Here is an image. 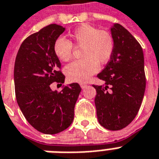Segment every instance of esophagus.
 <instances>
[{"label":"esophagus","mask_w":159,"mask_h":159,"mask_svg":"<svg viewBox=\"0 0 159 159\" xmlns=\"http://www.w3.org/2000/svg\"><path fill=\"white\" fill-rule=\"evenodd\" d=\"M80 86H81V87L82 89H84V88H86L87 86V83H86V82H82V83H80Z\"/></svg>","instance_id":"esophagus-1"}]
</instances>
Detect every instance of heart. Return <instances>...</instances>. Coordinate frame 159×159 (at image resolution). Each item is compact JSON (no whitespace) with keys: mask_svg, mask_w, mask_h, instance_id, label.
I'll return each instance as SVG.
<instances>
[{"mask_svg":"<svg viewBox=\"0 0 159 159\" xmlns=\"http://www.w3.org/2000/svg\"><path fill=\"white\" fill-rule=\"evenodd\" d=\"M70 37L71 41L57 39L53 51L58 59L67 62L72 58L73 46L82 48V59L68 65L65 73L72 82H85L97 72L98 65H105L110 61L114 52V39L107 30H99L89 24H82L76 28Z\"/></svg>","mask_w":159,"mask_h":159,"instance_id":"heart-1","label":"heart"}]
</instances>
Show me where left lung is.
Returning <instances> with one entry per match:
<instances>
[{
	"instance_id": "obj_1",
	"label": "left lung",
	"mask_w": 159,
	"mask_h": 159,
	"mask_svg": "<svg viewBox=\"0 0 159 159\" xmlns=\"http://www.w3.org/2000/svg\"><path fill=\"white\" fill-rule=\"evenodd\" d=\"M115 41L112 57L97 75L104 84L93 85L98 122L105 129L116 131L134 120L145 90L144 55L138 41L120 24L111 29Z\"/></svg>"
}]
</instances>
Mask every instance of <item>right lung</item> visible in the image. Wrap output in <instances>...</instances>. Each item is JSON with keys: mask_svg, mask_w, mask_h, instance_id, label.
Returning <instances> with one entry per match:
<instances>
[{"mask_svg": "<svg viewBox=\"0 0 159 159\" xmlns=\"http://www.w3.org/2000/svg\"><path fill=\"white\" fill-rule=\"evenodd\" d=\"M65 30L51 24L30 34L20 46L14 64L17 102L32 127L45 134H56L69 127L82 88L78 83L52 91L51 84L62 85L65 75L55 55V41Z\"/></svg>", "mask_w": 159, "mask_h": 159, "instance_id": "obj_1", "label": "right lung"}]
</instances>
